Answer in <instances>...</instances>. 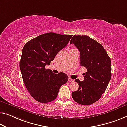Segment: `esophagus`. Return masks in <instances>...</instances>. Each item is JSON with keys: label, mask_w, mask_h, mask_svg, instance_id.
Returning a JSON list of instances; mask_svg holds the SVG:
<instances>
[{"label": "esophagus", "mask_w": 127, "mask_h": 127, "mask_svg": "<svg viewBox=\"0 0 127 127\" xmlns=\"http://www.w3.org/2000/svg\"><path fill=\"white\" fill-rule=\"evenodd\" d=\"M68 81H69V82H74V80L73 79H71V78H69V80H68Z\"/></svg>", "instance_id": "1"}]
</instances>
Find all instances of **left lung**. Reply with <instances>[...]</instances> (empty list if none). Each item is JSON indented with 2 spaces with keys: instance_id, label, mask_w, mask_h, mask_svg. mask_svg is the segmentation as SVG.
<instances>
[{
  "instance_id": "left-lung-1",
  "label": "left lung",
  "mask_w": 127,
  "mask_h": 127,
  "mask_svg": "<svg viewBox=\"0 0 127 127\" xmlns=\"http://www.w3.org/2000/svg\"><path fill=\"white\" fill-rule=\"evenodd\" d=\"M70 44L80 52V65L87 69L84 80L75 81L78 90L72 93L74 100L82 105H90L101 97L111 78V61L103 46L86 35H74Z\"/></svg>"
}]
</instances>
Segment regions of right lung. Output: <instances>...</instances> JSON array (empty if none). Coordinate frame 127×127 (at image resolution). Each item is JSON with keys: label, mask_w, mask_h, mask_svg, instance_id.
I'll return each instance as SVG.
<instances>
[{"label": "right lung", "mask_w": 127, "mask_h": 127, "mask_svg": "<svg viewBox=\"0 0 127 127\" xmlns=\"http://www.w3.org/2000/svg\"><path fill=\"white\" fill-rule=\"evenodd\" d=\"M73 36L49 32L29 41L22 50L20 69L24 85L33 98L48 103L57 97L60 88L68 81L64 73L56 74L46 69Z\"/></svg>", "instance_id": "obj_1"}]
</instances>
